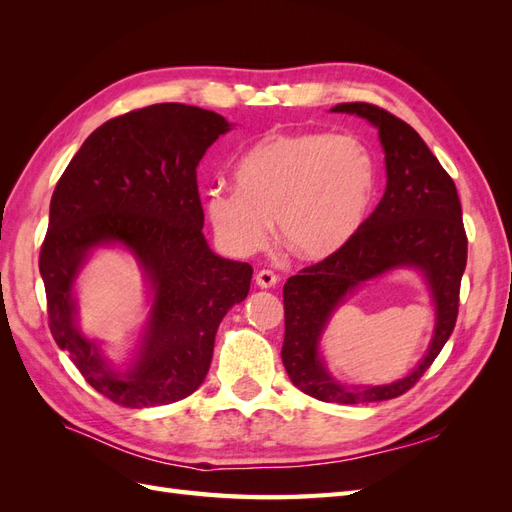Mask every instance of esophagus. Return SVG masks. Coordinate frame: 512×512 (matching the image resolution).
<instances>
[{"label": "esophagus", "mask_w": 512, "mask_h": 512, "mask_svg": "<svg viewBox=\"0 0 512 512\" xmlns=\"http://www.w3.org/2000/svg\"><path fill=\"white\" fill-rule=\"evenodd\" d=\"M277 282H280V277H277L273 271L269 269H262L256 273V284L260 288H273Z\"/></svg>", "instance_id": "esophagus-1"}]
</instances>
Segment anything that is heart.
I'll return each mask as SVG.
<instances>
[{
  "label": "heart",
  "instance_id": "1",
  "mask_svg": "<svg viewBox=\"0 0 512 512\" xmlns=\"http://www.w3.org/2000/svg\"><path fill=\"white\" fill-rule=\"evenodd\" d=\"M235 188L213 185L203 209L215 237L235 256H252L277 235L303 260L333 258L354 241L374 207L378 166L348 134L280 132L247 149Z\"/></svg>",
  "mask_w": 512,
  "mask_h": 512
}]
</instances>
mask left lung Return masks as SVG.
<instances>
[{
    "label": "left lung",
    "instance_id": "left-lung-1",
    "mask_svg": "<svg viewBox=\"0 0 512 512\" xmlns=\"http://www.w3.org/2000/svg\"><path fill=\"white\" fill-rule=\"evenodd\" d=\"M331 111L365 117L378 128L386 190L346 250L288 277L282 361L292 384L309 397L344 406L374 404L410 391L451 337L459 314L461 275L468 262V237L455 181L412 126L367 102H344ZM397 266L421 268L430 284L437 303L432 346L422 365L404 381L346 390L326 374L319 361V335L330 314L356 285Z\"/></svg>",
    "mask_w": 512,
    "mask_h": 512
}]
</instances>
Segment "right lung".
<instances>
[{"label": "right lung", "instance_id": "1", "mask_svg": "<svg viewBox=\"0 0 512 512\" xmlns=\"http://www.w3.org/2000/svg\"><path fill=\"white\" fill-rule=\"evenodd\" d=\"M228 130L222 115L198 106L136 108L91 132L55 185L40 250L49 329L83 378L123 408L192 395L209 371L222 318L250 292L254 269L215 256L203 235L196 166ZM106 242L128 246L154 290L128 372H115L75 329V273Z\"/></svg>", "mask_w": 512, "mask_h": 512}]
</instances>
